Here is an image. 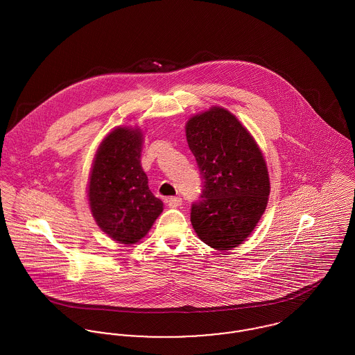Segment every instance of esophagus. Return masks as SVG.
Returning <instances> with one entry per match:
<instances>
[{
	"instance_id": "obj_1",
	"label": "esophagus",
	"mask_w": 355,
	"mask_h": 355,
	"mask_svg": "<svg viewBox=\"0 0 355 355\" xmlns=\"http://www.w3.org/2000/svg\"><path fill=\"white\" fill-rule=\"evenodd\" d=\"M168 205H169V207H178L182 205V198H179V197L168 198Z\"/></svg>"
}]
</instances>
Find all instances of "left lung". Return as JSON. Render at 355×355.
<instances>
[{
	"instance_id": "8db88e82",
	"label": "left lung",
	"mask_w": 355,
	"mask_h": 355,
	"mask_svg": "<svg viewBox=\"0 0 355 355\" xmlns=\"http://www.w3.org/2000/svg\"><path fill=\"white\" fill-rule=\"evenodd\" d=\"M186 138L203 186L191 207L198 238L214 250L242 245L261 220L270 193L265 157L248 128L221 106H211L186 123Z\"/></svg>"
}]
</instances>
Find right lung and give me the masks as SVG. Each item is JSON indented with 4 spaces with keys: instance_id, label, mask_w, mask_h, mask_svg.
Returning <instances> with one entry per match:
<instances>
[{
    "instance_id": "1",
    "label": "right lung",
    "mask_w": 355,
    "mask_h": 355,
    "mask_svg": "<svg viewBox=\"0 0 355 355\" xmlns=\"http://www.w3.org/2000/svg\"><path fill=\"white\" fill-rule=\"evenodd\" d=\"M144 131L116 127L102 139L90 171L87 200L102 231L123 245L148 235L164 203L153 196L141 165Z\"/></svg>"
}]
</instances>
